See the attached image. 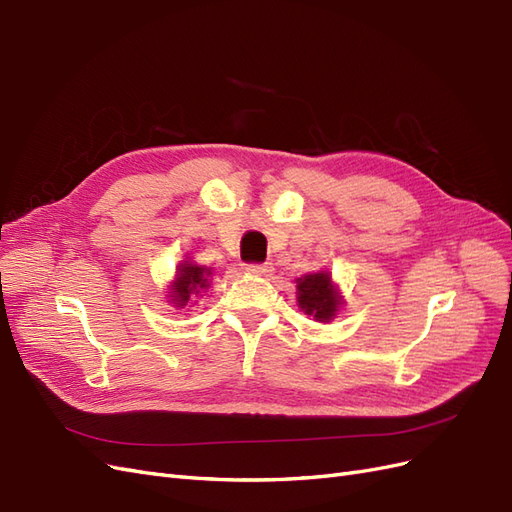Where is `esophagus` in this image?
<instances>
[{"label": "esophagus", "mask_w": 512, "mask_h": 512, "mask_svg": "<svg viewBox=\"0 0 512 512\" xmlns=\"http://www.w3.org/2000/svg\"><path fill=\"white\" fill-rule=\"evenodd\" d=\"M245 269L250 273H256V275H271L273 273L271 262H250Z\"/></svg>", "instance_id": "obj_1"}]
</instances>
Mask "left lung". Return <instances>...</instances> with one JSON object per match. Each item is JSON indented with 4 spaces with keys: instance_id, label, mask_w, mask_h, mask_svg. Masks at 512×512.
<instances>
[{
    "instance_id": "left-lung-1",
    "label": "left lung",
    "mask_w": 512,
    "mask_h": 512,
    "mask_svg": "<svg viewBox=\"0 0 512 512\" xmlns=\"http://www.w3.org/2000/svg\"><path fill=\"white\" fill-rule=\"evenodd\" d=\"M299 307L307 316H314L318 322H327L337 314L339 294L331 284L329 273H312L299 277Z\"/></svg>"
}]
</instances>
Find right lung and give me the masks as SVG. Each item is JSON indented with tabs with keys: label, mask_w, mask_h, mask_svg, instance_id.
<instances>
[{
	"label": "right lung",
	"mask_w": 512,
	"mask_h": 512,
	"mask_svg": "<svg viewBox=\"0 0 512 512\" xmlns=\"http://www.w3.org/2000/svg\"><path fill=\"white\" fill-rule=\"evenodd\" d=\"M211 275V269L192 265V262H183L177 271V280L173 282V301L177 307H183L192 299V294H198L203 288H207V277Z\"/></svg>",
	"instance_id": "add662e5"
}]
</instances>
